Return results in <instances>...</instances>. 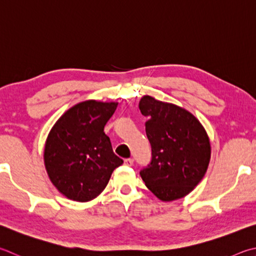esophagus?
Returning <instances> with one entry per match:
<instances>
[{
    "label": "esophagus",
    "instance_id": "esophagus-1",
    "mask_svg": "<svg viewBox=\"0 0 256 256\" xmlns=\"http://www.w3.org/2000/svg\"><path fill=\"white\" fill-rule=\"evenodd\" d=\"M133 159H132V158H128V159H125L124 160V164H126V166H132L133 164Z\"/></svg>",
    "mask_w": 256,
    "mask_h": 256
}]
</instances>
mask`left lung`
I'll use <instances>...</instances> for the list:
<instances>
[{
	"mask_svg": "<svg viewBox=\"0 0 256 256\" xmlns=\"http://www.w3.org/2000/svg\"><path fill=\"white\" fill-rule=\"evenodd\" d=\"M138 108L148 118L150 164L140 171L146 187L164 202L188 194L205 176L210 143L200 122L179 106L144 96Z\"/></svg>",
	"mask_w": 256,
	"mask_h": 256,
	"instance_id": "1",
	"label": "left lung"
}]
</instances>
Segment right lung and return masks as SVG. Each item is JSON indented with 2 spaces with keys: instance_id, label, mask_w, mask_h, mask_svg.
<instances>
[{
  "instance_id": "obj_1",
  "label": "right lung",
  "mask_w": 256,
  "mask_h": 256,
  "mask_svg": "<svg viewBox=\"0 0 256 256\" xmlns=\"http://www.w3.org/2000/svg\"><path fill=\"white\" fill-rule=\"evenodd\" d=\"M118 103L86 100L60 118L48 136L44 164L51 182L67 198L88 202L103 192L123 160L113 152L104 126Z\"/></svg>"
}]
</instances>
